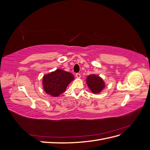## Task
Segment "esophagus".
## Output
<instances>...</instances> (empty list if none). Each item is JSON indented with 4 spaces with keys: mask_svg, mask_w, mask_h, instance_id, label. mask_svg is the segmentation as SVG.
Instances as JSON below:
<instances>
[{
    "mask_svg": "<svg viewBox=\"0 0 150 150\" xmlns=\"http://www.w3.org/2000/svg\"><path fill=\"white\" fill-rule=\"evenodd\" d=\"M76 77L77 78H81V74L79 73H76Z\"/></svg>",
    "mask_w": 150,
    "mask_h": 150,
    "instance_id": "1",
    "label": "esophagus"
}]
</instances>
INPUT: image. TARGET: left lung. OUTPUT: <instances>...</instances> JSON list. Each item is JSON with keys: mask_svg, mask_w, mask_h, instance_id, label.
<instances>
[{"mask_svg": "<svg viewBox=\"0 0 150 150\" xmlns=\"http://www.w3.org/2000/svg\"><path fill=\"white\" fill-rule=\"evenodd\" d=\"M88 88L94 94H98L102 91V90L105 87V83L100 77L95 75L91 74L87 77L86 79Z\"/></svg>", "mask_w": 150, "mask_h": 150, "instance_id": "obj_1", "label": "left lung"}]
</instances>
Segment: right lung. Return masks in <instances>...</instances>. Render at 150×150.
<instances>
[{
  "label": "right lung",
  "mask_w": 150,
  "mask_h": 150,
  "mask_svg": "<svg viewBox=\"0 0 150 150\" xmlns=\"http://www.w3.org/2000/svg\"><path fill=\"white\" fill-rule=\"evenodd\" d=\"M74 79V77L71 72L58 69L44 76L43 88L47 94L57 97L65 91L67 86Z\"/></svg>",
  "instance_id": "1"
}]
</instances>
